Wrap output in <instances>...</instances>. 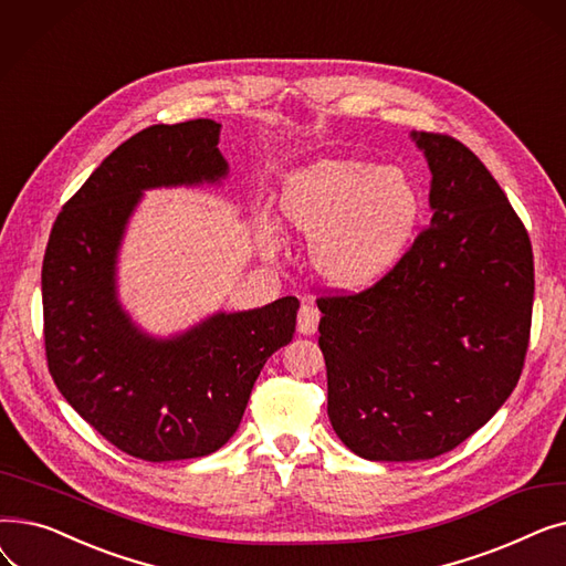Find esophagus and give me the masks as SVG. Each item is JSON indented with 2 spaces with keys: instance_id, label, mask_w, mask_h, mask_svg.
Returning a JSON list of instances; mask_svg holds the SVG:
<instances>
[{
  "instance_id": "1",
  "label": "esophagus",
  "mask_w": 566,
  "mask_h": 566,
  "mask_svg": "<svg viewBox=\"0 0 566 566\" xmlns=\"http://www.w3.org/2000/svg\"><path fill=\"white\" fill-rule=\"evenodd\" d=\"M318 310L314 305H303L298 312V333L301 335H314L318 328Z\"/></svg>"
}]
</instances>
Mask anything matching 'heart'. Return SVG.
I'll use <instances>...</instances> for the list:
<instances>
[{
  "instance_id": "1",
  "label": "heart",
  "mask_w": 566,
  "mask_h": 566,
  "mask_svg": "<svg viewBox=\"0 0 566 566\" xmlns=\"http://www.w3.org/2000/svg\"><path fill=\"white\" fill-rule=\"evenodd\" d=\"M282 216L312 238L314 271L337 286H360L378 277L410 241L420 218V195L401 169L331 158L291 174L282 190ZM259 243L280 250L277 227L263 220Z\"/></svg>"
}]
</instances>
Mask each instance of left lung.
<instances>
[{"mask_svg": "<svg viewBox=\"0 0 566 566\" xmlns=\"http://www.w3.org/2000/svg\"><path fill=\"white\" fill-rule=\"evenodd\" d=\"M431 169V224L360 293L318 298L328 418L369 461H424L482 429L523 371L534 261L484 163L440 133H410Z\"/></svg>", "mask_w": 566, "mask_h": 566, "instance_id": "1", "label": "left lung"}]
</instances>
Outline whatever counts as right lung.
<instances>
[{
  "mask_svg": "<svg viewBox=\"0 0 566 566\" xmlns=\"http://www.w3.org/2000/svg\"><path fill=\"white\" fill-rule=\"evenodd\" d=\"M220 124L195 118L126 139L56 216L41 273L48 367L59 392L116 450L144 461L206 457L235 433L265 360L289 344L286 295L218 312L158 339L116 298V256L144 190L220 184Z\"/></svg>",
  "mask_w": 566,
  "mask_h": 566,
  "instance_id": "1",
  "label": "right lung"
}]
</instances>
